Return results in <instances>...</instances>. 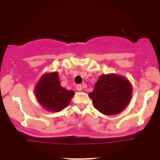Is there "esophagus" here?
Masks as SVG:
<instances>
[{
  "instance_id": "34e87169",
  "label": "esophagus",
  "mask_w": 160,
  "mask_h": 160,
  "mask_svg": "<svg viewBox=\"0 0 160 160\" xmlns=\"http://www.w3.org/2000/svg\"><path fill=\"white\" fill-rule=\"evenodd\" d=\"M76 89H77L78 91H81V90H82V86L80 84L77 85V86H76Z\"/></svg>"
}]
</instances>
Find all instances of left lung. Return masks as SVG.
Segmentation results:
<instances>
[{
    "mask_svg": "<svg viewBox=\"0 0 160 160\" xmlns=\"http://www.w3.org/2000/svg\"><path fill=\"white\" fill-rule=\"evenodd\" d=\"M131 91L128 80L121 76L109 74L99 78L89 96L98 111L107 115H113L122 111L128 106Z\"/></svg>",
    "mask_w": 160,
    "mask_h": 160,
    "instance_id": "1",
    "label": "left lung"
}]
</instances>
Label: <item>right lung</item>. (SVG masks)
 Returning a JSON list of instances; mask_svg holds the SVG:
<instances>
[{
    "mask_svg": "<svg viewBox=\"0 0 160 160\" xmlns=\"http://www.w3.org/2000/svg\"><path fill=\"white\" fill-rule=\"evenodd\" d=\"M73 90H68L61 87L58 73L42 76L35 90L38 102L46 110L60 111L69 105L73 97Z\"/></svg>",
    "mask_w": 160,
    "mask_h": 160,
    "instance_id": "right-lung-1",
    "label": "right lung"
}]
</instances>
